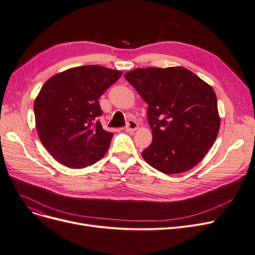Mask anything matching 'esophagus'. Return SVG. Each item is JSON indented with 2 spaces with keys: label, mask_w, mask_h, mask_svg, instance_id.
I'll list each match as a JSON object with an SVG mask.
<instances>
[{
  "label": "esophagus",
  "mask_w": 255,
  "mask_h": 255,
  "mask_svg": "<svg viewBox=\"0 0 255 255\" xmlns=\"http://www.w3.org/2000/svg\"><path fill=\"white\" fill-rule=\"evenodd\" d=\"M137 129H138V124L136 123V122L133 120H129L125 130L128 132H131V131H135Z\"/></svg>",
  "instance_id": "34e87169"
}]
</instances>
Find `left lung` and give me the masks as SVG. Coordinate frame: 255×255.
<instances>
[{"label":"left lung","instance_id":"8db88e82","mask_svg":"<svg viewBox=\"0 0 255 255\" xmlns=\"http://www.w3.org/2000/svg\"><path fill=\"white\" fill-rule=\"evenodd\" d=\"M148 104L151 145L141 156L164 174H179L200 162L220 129L213 87L183 66L135 69L125 74Z\"/></svg>","mask_w":255,"mask_h":255}]
</instances>
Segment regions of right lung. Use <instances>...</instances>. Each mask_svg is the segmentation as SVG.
<instances>
[{"instance_id":"right-lung-1","label":"right lung","mask_w":255,"mask_h":255,"mask_svg":"<svg viewBox=\"0 0 255 255\" xmlns=\"http://www.w3.org/2000/svg\"><path fill=\"white\" fill-rule=\"evenodd\" d=\"M102 65H82L55 74L34 101L41 143L61 164L83 169L100 160L113 133L102 128L99 98L122 76Z\"/></svg>"}]
</instances>
